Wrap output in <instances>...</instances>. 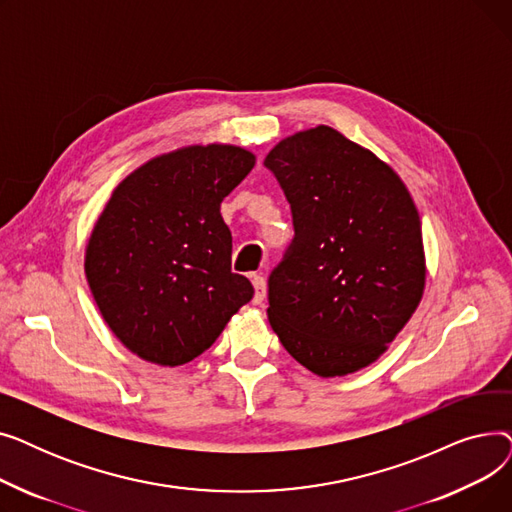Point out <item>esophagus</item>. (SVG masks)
<instances>
[{"instance_id": "esophagus-1", "label": "esophagus", "mask_w": 512, "mask_h": 512, "mask_svg": "<svg viewBox=\"0 0 512 512\" xmlns=\"http://www.w3.org/2000/svg\"><path fill=\"white\" fill-rule=\"evenodd\" d=\"M251 282H253V288H255V294H253V303L255 305H261L265 301V280L261 276H251Z\"/></svg>"}]
</instances>
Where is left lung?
Wrapping results in <instances>:
<instances>
[{"instance_id":"8db88e82","label":"left lung","mask_w":512,"mask_h":512,"mask_svg":"<svg viewBox=\"0 0 512 512\" xmlns=\"http://www.w3.org/2000/svg\"><path fill=\"white\" fill-rule=\"evenodd\" d=\"M290 203L294 238L267 280V317L286 351L321 378L378 359L425 288L417 207L398 174L330 126L265 157Z\"/></svg>"}]
</instances>
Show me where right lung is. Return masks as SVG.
<instances>
[{"label":"right lung","instance_id":"right-lung-1","mask_svg":"<svg viewBox=\"0 0 512 512\" xmlns=\"http://www.w3.org/2000/svg\"><path fill=\"white\" fill-rule=\"evenodd\" d=\"M255 166L234 145H193L128 174L101 211L85 274L105 324L137 357L184 365L253 299L232 274V234L220 205Z\"/></svg>","mask_w":512,"mask_h":512}]
</instances>
